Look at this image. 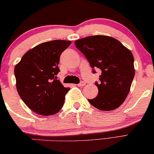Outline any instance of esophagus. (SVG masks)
Wrapping results in <instances>:
<instances>
[{
    "instance_id": "esophagus-1",
    "label": "esophagus",
    "mask_w": 154,
    "mask_h": 154,
    "mask_svg": "<svg viewBox=\"0 0 154 154\" xmlns=\"http://www.w3.org/2000/svg\"><path fill=\"white\" fill-rule=\"evenodd\" d=\"M85 84H85V82H80L79 84H77V86L79 87H82V86H84Z\"/></svg>"
}]
</instances>
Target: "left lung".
<instances>
[{"label": "left lung", "mask_w": 154, "mask_h": 154, "mask_svg": "<svg viewBox=\"0 0 154 154\" xmlns=\"http://www.w3.org/2000/svg\"><path fill=\"white\" fill-rule=\"evenodd\" d=\"M75 43L91 68L102 72L100 82L95 83L98 95L88 102L101 111L118 109L127 98L135 75L131 52L116 38L109 36H90L75 41Z\"/></svg>", "instance_id": "obj_1"}]
</instances>
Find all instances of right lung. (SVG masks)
<instances>
[{
    "instance_id": "right-lung-1",
    "label": "right lung",
    "mask_w": 154,
    "mask_h": 154,
    "mask_svg": "<svg viewBox=\"0 0 154 154\" xmlns=\"http://www.w3.org/2000/svg\"><path fill=\"white\" fill-rule=\"evenodd\" d=\"M70 41L54 40L41 43L28 50L14 68L18 93L32 111L52 116L63 106L70 88H65L56 75L59 58Z\"/></svg>"
}]
</instances>
